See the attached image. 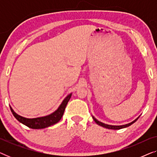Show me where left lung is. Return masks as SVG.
<instances>
[{"label":"left lung","mask_w":157,"mask_h":157,"mask_svg":"<svg viewBox=\"0 0 157 157\" xmlns=\"http://www.w3.org/2000/svg\"><path fill=\"white\" fill-rule=\"evenodd\" d=\"M139 117H140V116H139ZM139 117H138L136 119H134V121H132V122H130V123H128V124H124V125L116 126V125H109V124H106L103 123V122H101V121H98V120L96 119V118L94 117V116H92V117H93V119L94 120V121H95L96 123L98 124V125H99L101 126H103V127H104V128H109V129H113V130H119V129H121V128H124L128 127V126H129L132 125V124H134V122H136L137 121V119H138L139 118Z\"/></svg>","instance_id":"1"}]
</instances>
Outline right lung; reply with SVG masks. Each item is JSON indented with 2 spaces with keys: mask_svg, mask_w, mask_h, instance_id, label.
<instances>
[{
  "mask_svg": "<svg viewBox=\"0 0 157 157\" xmlns=\"http://www.w3.org/2000/svg\"><path fill=\"white\" fill-rule=\"evenodd\" d=\"M71 95L72 93L68 94L63 100V101L61 102V104L58 107L56 110L53 111V113H50V114L44 116V117L29 119V118H25L18 115V113L15 112L11 106H10V108L15 118L19 122L27 126L29 128H34V129H41V128H44L54 125V124L58 123L61 120L62 117H63L64 111H65L66 105H67L68 101L70 100L71 97Z\"/></svg>",
  "mask_w": 157,
  "mask_h": 157,
  "instance_id": "right-lung-1",
  "label": "right lung"
}]
</instances>
